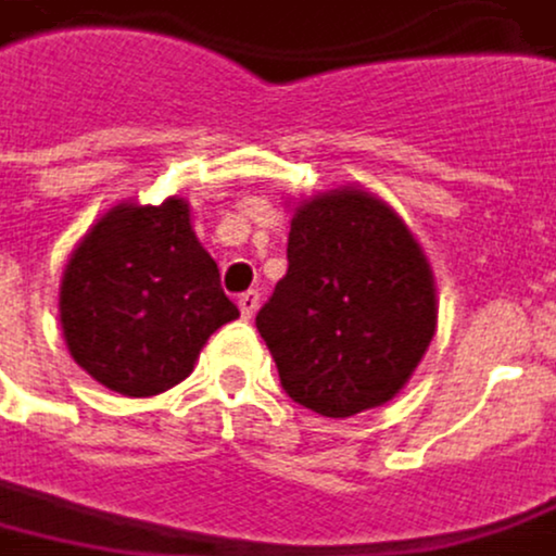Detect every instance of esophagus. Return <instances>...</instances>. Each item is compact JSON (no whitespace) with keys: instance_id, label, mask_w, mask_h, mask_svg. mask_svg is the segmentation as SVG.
Returning a JSON list of instances; mask_svg holds the SVG:
<instances>
[{"instance_id":"34e87169","label":"esophagus","mask_w":556,"mask_h":556,"mask_svg":"<svg viewBox=\"0 0 556 556\" xmlns=\"http://www.w3.org/2000/svg\"><path fill=\"white\" fill-rule=\"evenodd\" d=\"M238 308H241V318L251 321L253 315H256V308H260V293H256V290L241 293V296H238Z\"/></svg>"}]
</instances>
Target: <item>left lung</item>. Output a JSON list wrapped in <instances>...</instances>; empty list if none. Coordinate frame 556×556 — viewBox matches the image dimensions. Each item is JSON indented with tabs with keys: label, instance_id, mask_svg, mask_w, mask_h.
<instances>
[{
	"label": "left lung",
	"instance_id": "1",
	"mask_svg": "<svg viewBox=\"0 0 556 556\" xmlns=\"http://www.w3.org/2000/svg\"><path fill=\"white\" fill-rule=\"evenodd\" d=\"M285 391L349 419L389 404L438 330V287L422 244L386 201L342 186L296 201L287 275L256 315Z\"/></svg>",
	"mask_w": 556,
	"mask_h": 556
}]
</instances>
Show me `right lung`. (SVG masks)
I'll use <instances>...</instances> for the list:
<instances>
[{"label": "right lung", "mask_w": 556, "mask_h": 556, "mask_svg": "<svg viewBox=\"0 0 556 556\" xmlns=\"http://www.w3.org/2000/svg\"><path fill=\"white\" fill-rule=\"evenodd\" d=\"M238 318L201 248L189 201H118L70 253L61 278L66 349L125 397H152L192 374L204 342Z\"/></svg>", "instance_id": "right-lung-1"}]
</instances>
